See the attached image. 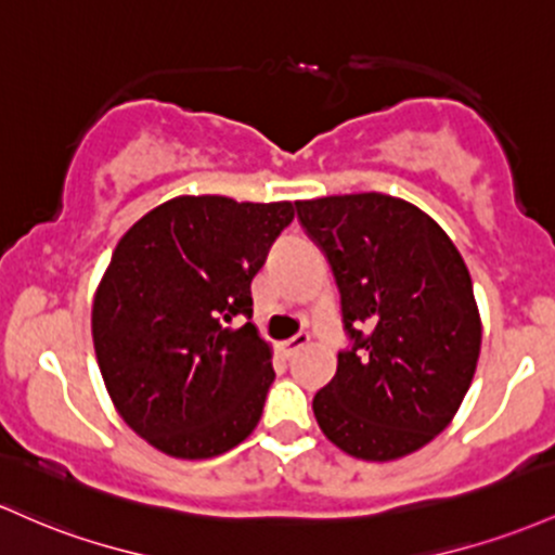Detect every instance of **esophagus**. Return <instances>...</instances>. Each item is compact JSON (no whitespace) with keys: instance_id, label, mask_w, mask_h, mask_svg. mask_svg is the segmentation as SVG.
<instances>
[{"instance_id":"34e87169","label":"esophagus","mask_w":555,"mask_h":555,"mask_svg":"<svg viewBox=\"0 0 555 555\" xmlns=\"http://www.w3.org/2000/svg\"><path fill=\"white\" fill-rule=\"evenodd\" d=\"M310 343V337L308 334H297V337H292V339H284V343H279V352H282V356H295L297 350H302V347H306Z\"/></svg>"}]
</instances>
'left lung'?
<instances>
[{
  "instance_id": "8db88e82",
  "label": "left lung",
  "mask_w": 555,
  "mask_h": 555,
  "mask_svg": "<svg viewBox=\"0 0 555 555\" xmlns=\"http://www.w3.org/2000/svg\"><path fill=\"white\" fill-rule=\"evenodd\" d=\"M343 295L352 350L313 398L328 442L398 461L453 422L474 379L482 319L453 240L416 205L379 192L297 199Z\"/></svg>"
}]
</instances>
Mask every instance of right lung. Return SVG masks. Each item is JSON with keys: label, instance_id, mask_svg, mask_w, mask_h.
<instances>
[{"label": "right lung", "instance_id": "add662e5", "mask_svg": "<svg viewBox=\"0 0 555 555\" xmlns=\"http://www.w3.org/2000/svg\"><path fill=\"white\" fill-rule=\"evenodd\" d=\"M295 218L287 203L181 194L120 236L91 306L96 363L115 411L170 459L245 442L273 382L253 315L255 273Z\"/></svg>", "mask_w": 555, "mask_h": 555}]
</instances>
